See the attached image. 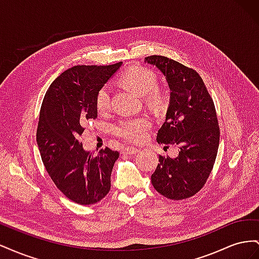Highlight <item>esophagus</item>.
Listing matches in <instances>:
<instances>
[{"label": "esophagus", "mask_w": 259, "mask_h": 259, "mask_svg": "<svg viewBox=\"0 0 259 259\" xmlns=\"http://www.w3.org/2000/svg\"><path fill=\"white\" fill-rule=\"evenodd\" d=\"M139 150L136 148H133V147H127V148H124L123 150L121 151L123 154H127V155H134L138 152Z\"/></svg>", "instance_id": "1"}]
</instances>
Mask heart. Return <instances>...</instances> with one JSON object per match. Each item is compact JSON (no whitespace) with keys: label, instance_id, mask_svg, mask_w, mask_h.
<instances>
[{"label":"heart","instance_id":"1","mask_svg":"<svg viewBox=\"0 0 259 259\" xmlns=\"http://www.w3.org/2000/svg\"><path fill=\"white\" fill-rule=\"evenodd\" d=\"M121 82L139 95L145 96L147 103L152 107L161 106L165 100V93L156 88V74L152 70L134 66L121 75ZM97 110L100 113L107 112L111 107V89L104 85L98 90L95 98ZM151 130V121L147 116L122 120L114 127L116 136L133 144H140L147 139Z\"/></svg>","mask_w":259,"mask_h":259}]
</instances>
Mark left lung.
<instances>
[{"label": "left lung", "mask_w": 259, "mask_h": 259, "mask_svg": "<svg viewBox=\"0 0 259 259\" xmlns=\"http://www.w3.org/2000/svg\"><path fill=\"white\" fill-rule=\"evenodd\" d=\"M145 61L165 75L170 89L166 119L156 140L180 150L175 159L159 156L151 183L167 199L185 200L202 189L215 164L221 131L214 101L192 68L158 55Z\"/></svg>", "instance_id": "8db88e82"}]
</instances>
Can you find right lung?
Here are the masks:
<instances>
[{
	"label": "right lung",
	"instance_id": "1",
	"mask_svg": "<svg viewBox=\"0 0 259 259\" xmlns=\"http://www.w3.org/2000/svg\"><path fill=\"white\" fill-rule=\"evenodd\" d=\"M122 62L109 66H74L55 80L43 99L36 142L54 184L77 204L103 200L111 188V171L120 153L110 148L95 154L80 140L85 124L97 117L95 98Z\"/></svg>",
	"mask_w": 259,
	"mask_h": 259
}]
</instances>
